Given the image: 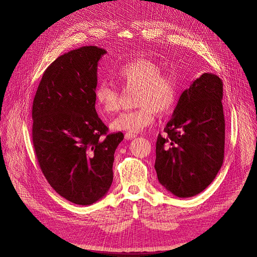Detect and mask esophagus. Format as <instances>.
<instances>
[{"instance_id":"1","label":"esophagus","mask_w":257,"mask_h":257,"mask_svg":"<svg viewBox=\"0 0 257 257\" xmlns=\"http://www.w3.org/2000/svg\"><path fill=\"white\" fill-rule=\"evenodd\" d=\"M124 137H125L126 141H131V139H134V138H136V137H137V135H135V134H130V133H126V134H125V136H124Z\"/></svg>"}]
</instances>
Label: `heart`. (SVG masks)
Here are the masks:
<instances>
[{
    "instance_id": "b5f03b06",
    "label": "heart",
    "mask_w": 257,
    "mask_h": 257,
    "mask_svg": "<svg viewBox=\"0 0 257 257\" xmlns=\"http://www.w3.org/2000/svg\"><path fill=\"white\" fill-rule=\"evenodd\" d=\"M115 77L126 88H136L133 110L120 113L110 123L113 131L130 134L141 133L150 126L157 112L169 113L179 96V82L173 74L163 73L162 66L153 60L138 58L123 64ZM94 100L99 112L104 115L119 109V91L107 81L99 82L94 89Z\"/></svg>"
}]
</instances>
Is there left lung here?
<instances>
[{
  "label": "left lung",
  "instance_id": "left-lung-1",
  "mask_svg": "<svg viewBox=\"0 0 257 257\" xmlns=\"http://www.w3.org/2000/svg\"><path fill=\"white\" fill-rule=\"evenodd\" d=\"M223 82L205 73L183 91L173 118L159 134L154 168L177 197H192L213 181L224 160Z\"/></svg>",
  "mask_w": 257,
  "mask_h": 257
}]
</instances>
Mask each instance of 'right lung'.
I'll return each instance as SVG.
<instances>
[{"label": "right lung", "instance_id": "1", "mask_svg": "<svg viewBox=\"0 0 257 257\" xmlns=\"http://www.w3.org/2000/svg\"><path fill=\"white\" fill-rule=\"evenodd\" d=\"M106 53L84 46L46 69L32 107L38 164L52 189L77 205L103 198L112 183L113 154L122 133L108 134L95 110L97 65Z\"/></svg>", "mask_w": 257, "mask_h": 257}]
</instances>
